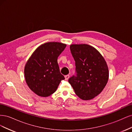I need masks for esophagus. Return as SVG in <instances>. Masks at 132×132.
I'll list each match as a JSON object with an SVG mask.
<instances>
[{"label": "esophagus", "instance_id": "obj_1", "mask_svg": "<svg viewBox=\"0 0 132 132\" xmlns=\"http://www.w3.org/2000/svg\"><path fill=\"white\" fill-rule=\"evenodd\" d=\"M69 78V75H65V79L66 80H68Z\"/></svg>", "mask_w": 132, "mask_h": 132}]
</instances>
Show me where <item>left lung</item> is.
I'll list each match as a JSON object with an SVG mask.
<instances>
[{
  "label": "left lung",
  "instance_id": "1",
  "mask_svg": "<svg viewBox=\"0 0 132 132\" xmlns=\"http://www.w3.org/2000/svg\"><path fill=\"white\" fill-rule=\"evenodd\" d=\"M70 52L75 62V75L68 81L79 97L93 99L100 94L109 80L105 60L94 47L86 44L71 45Z\"/></svg>",
  "mask_w": 132,
  "mask_h": 132
}]
</instances>
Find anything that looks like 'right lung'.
I'll list each match as a JSON object with an SVG mask.
<instances>
[{
    "mask_svg": "<svg viewBox=\"0 0 132 132\" xmlns=\"http://www.w3.org/2000/svg\"><path fill=\"white\" fill-rule=\"evenodd\" d=\"M66 46L56 42L45 43L39 46L27 61L24 69L26 82L39 96L47 97L53 94L65 79L60 72L57 59Z\"/></svg>",
    "mask_w": 132,
    "mask_h": 132,
    "instance_id": "1",
    "label": "right lung"
}]
</instances>
